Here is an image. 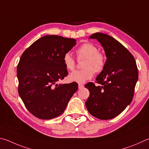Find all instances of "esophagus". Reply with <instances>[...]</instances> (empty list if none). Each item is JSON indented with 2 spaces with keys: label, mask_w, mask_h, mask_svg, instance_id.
<instances>
[{
  "label": "esophagus",
  "mask_w": 149,
  "mask_h": 149,
  "mask_svg": "<svg viewBox=\"0 0 149 149\" xmlns=\"http://www.w3.org/2000/svg\"><path fill=\"white\" fill-rule=\"evenodd\" d=\"M83 88H84V85L80 84H79V89H82Z\"/></svg>",
  "instance_id": "obj_1"
}]
</instances>
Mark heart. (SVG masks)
Returning a JSON list of instances; mask_svg holds the SVG:
<instances>
[{"instance_id": "obj_1", "label": "heart", "mask_w": 149, "mask_h": 149, "mask_svg": "<svg viewBox=\"0 0 149 149\" xmlns=\"http://www.w3.org/2000/svg\"><path fill=\"white\" fill-rule=\"evenodd\" d=\"M78 59H86L83 65L84 69L74 70L69 75V80L71 82L83 84L92 79L93 73L100 72L103 70L106 63V57L99 52L97 46L91 43H85L77 49ZM63 62L67 69L72 70L75 68L76 62L70 53L65 54L63 57Z\"/></svg>"}]
</instances>
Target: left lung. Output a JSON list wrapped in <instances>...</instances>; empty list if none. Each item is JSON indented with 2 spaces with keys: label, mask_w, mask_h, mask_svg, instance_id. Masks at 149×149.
Returning a JSON list of instances; mask_svg holds the SVG:
<instances>
[{
  "label": "left lung",
  "mask_w": 149,
  "mask_h": 149,
  "mask_svg": "<svg viewBox=\"0 0 149 149\" xmlns=\"http://www.w3.org/2000/svg\"><path fill=\"white\" fill-rule=\"evenodd\" d=\"M96 39L105 51V66L95 80L85 85L90 92L86 107L92 116L109 120L119 115L132 102L138 80L136 62L131 53L118 40L107 34L95 33Z\"/></svg>",
  "instance_id": "left-lung-1"
}]
</instances>
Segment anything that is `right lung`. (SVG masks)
<instances>
[{
	"instance_id": "add662e5",
	"label": "right lung",
	"mask_w": 149,
	"mask_h": 149,
	"mask_svg": "<svg viewBox=\"0 0 149 149\" xmlns=\"http://www.w3.org/2000/svg\"><path fill=\"white\" fill-rule=\"evenodd\" d=\"M74 38L46 35L33 43L21 56L17 67L18 93L26 108L38 118L49 120L61 114L78 84H57L67 76L64 55L76 45Z\"/></svg>"
}]
</instances>
